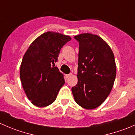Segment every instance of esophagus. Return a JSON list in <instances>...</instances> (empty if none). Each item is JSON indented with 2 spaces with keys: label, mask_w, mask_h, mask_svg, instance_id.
Masks as SVG:
<instances>
[{
  "label": "esophagus",
  "mask_w": 135,
  "mask_h": 135,
  "mask_svg": "<svg viewBox=\"0 0 135 135\" xmlns=\"http://www.w3.org/2000/svg\"><path fill=\"white\" fill-rule=\"evenodd\" d=\"M73 76V74H66V77L67 78H68L70 77V76Z\"/></svg>",
  "instance_id": "1"
}]
</instances>
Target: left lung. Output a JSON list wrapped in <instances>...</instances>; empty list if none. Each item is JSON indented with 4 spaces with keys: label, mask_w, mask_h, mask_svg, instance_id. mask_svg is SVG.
I'll use <instances>...</instances> for the list:
<instances>
[{
    "label": "left lung",
    "mask_w": 135,
    "mask_h": 135,
    "mask_svg": "<svg viewBox=\"0 0 135 135\" xmlns=\"http://www.w3.org/2000/svg\"><path fill=\"white\" fill-rule=\"evenodd\" d=\"M79 42L78 84L72 88L74 100L92 110L106 100L114 85L116 65L110 47L102 38L91 33L74 36Z\"/></svg>",
    "instance_id": "8db88e82"
}]
</instances>
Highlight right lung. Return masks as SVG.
<instances>
[{
    "mask_svg": "<svg viewBox=\"0 0 135 135\" xmlns=\"http://www.w3.org/2000/svg\"><path fill=\"white\" fill-rule=\"evenodd\" d=\"M71 38L48 31L31 43L23 57L20 79L31 103L37 107L52 104L65 84L64 75L55 66L60 50Z\"/></svg>",
    "mask_w": 135,
    "mask_h": 135,
    "instance_id": "add662e5",
    "label": "right lung"
}]
</instances>
